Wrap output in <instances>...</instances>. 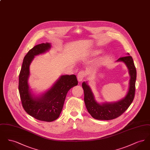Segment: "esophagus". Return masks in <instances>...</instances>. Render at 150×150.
I'll list each match as a JSON object with an SVG mask.
<instances>
[{"label":"esophagus","mask_w":150,"mask_h":150,"mask_svg":"<svg viewBox=\"0 0 150 150\" xmlns=\"http://www.w3.org/2000/svg\"><path fill=\"white\" fill-rule=\"evenodd\" d=\"M85 76H86L85 72L83 71H81L79 72L78 74V76H77L78 81H79V82L83 80L84 78L85 77Z\"/></svg>","instance_id":"1"}]
</instances>
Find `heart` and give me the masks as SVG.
Returning a JSON list of instances; mask_svg holds the SVG:
<instances>
[{
    "instance_id": "1",
    "label": "heart",
    "mask_w": 150,
    "mask_h": 150,
    "mask_svg": "<svg viewBox=\"0 0 150 150\" xmlns=\"http://www.w3.org/2000/svg\"><path fill=\"white\" fill-rule=\"evenodd\" d=\"M100 50H93V51H92V54L93 55H97V54H98L100 53Z\"/></svg>"
}]
</instances>
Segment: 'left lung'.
I'll return each instance as SVG.
<instances>
[{
    "label": "left lung",
    "mask_w": 150,
    "mask_h": 150,
    "mask_svg": "<svg viewBox=\"0 0 150 150\" xmlns=\"http://www.w3.org/2000/svg\"><path fill=\"white\" fill-rule=\"evenodd\" d=\"M128 54V56L120 57L116 61L123 62L126 64L130 76L128 92L124 98L114 103L106 102L100 104L94 99L92 90L86 82L82 83L86 108L88 112L95 119L109 120L118 117L128 108L134 100L137 71L132 57L129 56V53Z\"/></svg>",
    "instance_id": "obj_1"
}]
</instances>
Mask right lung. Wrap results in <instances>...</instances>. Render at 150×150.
Here are the masks:
<instances>
[{
  "label": "right lung",
  "mask_w": 150,
  "mask_h": 150,
  "mask_svg": "<svg viewBox=\"0 0 150 150\" xmlns=\"http://www.w3.org/2000/svg\"><path fill=\"white\" fill-rule=\"evenodd\" d=\"M50 47V43H42L29 50L23 60L18 84L22 105L25 111L37 120L48 122L54 121L59 116L67 93L78 84L75 75H62L49 91L41 96L35 97L31 93L28 84L30 64L35 56L45 53Z\"/></svg>",
  "instance_id": "add662e5"
}]
</instances>
